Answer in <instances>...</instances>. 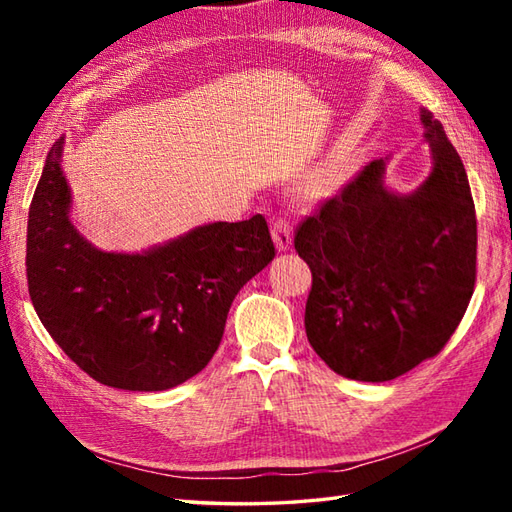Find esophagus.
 Wrapping results in <instances>:
<instances>
[{"label":"esophagus","mask_w":512,"mask_h":512,"mask_svg":"<svg viewBox=\"0 0 512 512\" xmlns=\"http://www.w3.org/2000/svg\"><path fill=\"white\" fill-rule=\"evenodd\" d=\"M273 239L279 250H288L292 246V224L288 217L279 215L273 222Z\"/></svg>","instance_id":"34e87169"}]
</instances>
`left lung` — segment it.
I'll list each match as a JSON object with an SVG mask.
<instances>
[{"label":"left lung","instance_id":"1","mask_svg":"<svg viewBox=\"0 0 512 512\" xmlns=\"http://www.w3.org/2000/svg\"><path fill=\"white\" fill-rule=\"evenodd\" d=\"M433 169L409 195L372 160L295 233L310 266L306 334L325 365L363 383L407 374L440 354L475 288L477 220L460 154L422 110Z\"/></svg>","mask_w":512,"mask_h":512}]
</instances>
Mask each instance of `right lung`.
<instances>
[{
    "label": "right lung",
    "mask_w": 512,
    "mask_h": 512,
    "mask_svg": "<svg viewBox=\"0 0 512 512\" xmlns=\"http://www.w3.org/2000/svg\"><path fill=\"white\" fill-rule=\"evenodd\" d=\"M52 145L28 213V292L43 328L94 380L165 391L206 367L239 290L275 257L264 215L213 222L145 253H103L70 220Z\"/></svg>",
    "instance_id": "right-lung-1"
}]
</instances>
